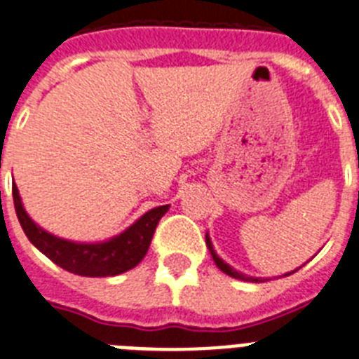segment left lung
<instances>
[{"label": "left lung", "instance_id": "left-lung-1", "mask_svg": "<svg viewBox=\"0 0 359 359\" xmlns=\"http://www.w3.org/2000/svg\"><path fill=\"white\" fill-rule=\"evenodd\" d=\"M207 245H208V250H210V255H212L214 262H216V266H218L219 270H222V272H225V273H227V276H231V278L244 279V281H262V279H259V278H250V276H244V273H240V272H236V270H233V268H231L229 264H225V262L222 261V259H219L218 255H216V251H214L212 242H210L208 235H207ZM290 273H292V272H290ZM285 276H289V273H285Z\"/></svg>", "mask_w": 359, "mask_h": 359}]
</instances>
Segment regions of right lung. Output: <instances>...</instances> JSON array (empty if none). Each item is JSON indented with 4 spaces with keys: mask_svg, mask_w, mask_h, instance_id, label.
<instances>
[{
    "mask_svg": "<svg viewBox=\"0 0 359 359\" xmlns=\"http://www.w3.org/2000/svg\"><path fill=\"white\" fill-rule=\"evenodd\" d=\"M13 199L16 216L24 229L25 236L41 250L44 255L53 261L57 266L70 273L86 276V278H106V276H117L130 268L137 266L141 259L145 257L152 235L156 229L158 222L168 212V205L156 207L143 214L134 225L121 233L119 236L100 242V244H76L70 240L57 238L50 235L39 225L33 224V219L25 214L22 201H20L18 188L13 186Z\"/></svg>",
    "mask_w": 359,
    "mask_h": 359,
    "instance_id": "obj_1",
    "label": "right lung"
}]
</instances>
